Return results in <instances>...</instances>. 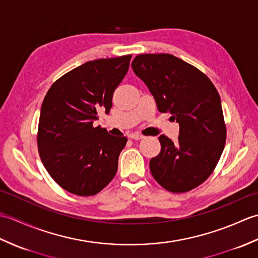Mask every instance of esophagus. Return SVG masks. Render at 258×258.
<instances>
[{
	"mask_svg": "<svg viewBox=\"0 0 258 258\" xmlns=\"http://www.w3.org/2000/svg\"><path fill=\"white\" fill-rule=\"evenodd\" d=\"M128 138L130 139H132V140H142V139H144V136L143 135H141V134H139V133H132V134H130L128 135Z\"/></svg>",
	"mask_w": 258,
	"mask_h": 258,
	"instance_id": "esophagus-1",
	"label": "esophagus"
}]
</instances>
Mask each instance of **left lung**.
I'll list each match as a JSON object with an SVG mask.
<instances>
[{
  "label": "left lung",
  "mask_w": 258,
  "mask_h": 258,
  "mask_svg": "<svg viewBox=\"0 0 258 258\" xmlns=\"http://www.w3.org/2000/svg\"><path fill=\"white\" fill-rule=\"evenodd\" d=\"M161 113L179 125L178 140L161 135V153L150 161L157 183L173 193L193 189L210 176L224 150L226 127L221 97L211 80L172 54H140L132 62Z\"/></svg>",
  "instance_id": "1"
}]
</instances>
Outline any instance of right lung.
Wrapping results in <instances>:
<instances>
[{
	"instance_id": "1",
	"label": "right lung",
	"mask_w": 258,
	"mask_h": 258,
	"mask_svg": "<svg viewBox=\"0 0 258 258\" xmlns=\"http://www.w3.org/2000/svg\"><path fill=\"white\" fill-rule=\"evenodd\" d=\"M132 55L86 62L54 83L42 103L37 145L52 178L70 193L94 195L117 172L125 136L93 123L109 113L113 93L127 73Z\"/></svg>"
}]
</instances>
